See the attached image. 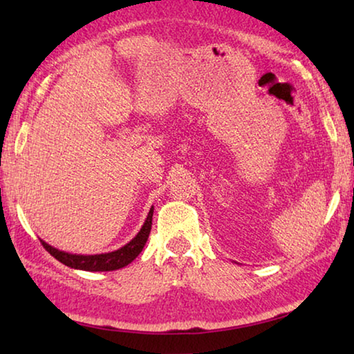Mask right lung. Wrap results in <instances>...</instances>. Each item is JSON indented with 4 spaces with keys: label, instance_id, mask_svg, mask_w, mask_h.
<instances>
[{
    "label": "right lung",
    "instance_id": "add662e5",
    "mask_svg": "<svg viewBox=\"0 0 354 354\" xmlns=\"http://www.w3.org/2000/svg\"><path fill=\"white\" fill-rule=\"evenodd\" d=\"M152 216H153V207L150 208L149 215L146 218V223L142 224L141 230L138 232L135 239L127 243L125 246L115 249V251H111V252L83 256V254H71L66 251H59V249L53 248L44 240H40V243H42V246L56 260H59V262L64 265L71 266V268L84 270V271H114V270L124 268V266L131 263L133 260L139 256V252L142 251V248L149 239L150 229H152Z\"/></svg>",
    "mask_w": 354,
    "mask_h": 354
}]
</instances>
